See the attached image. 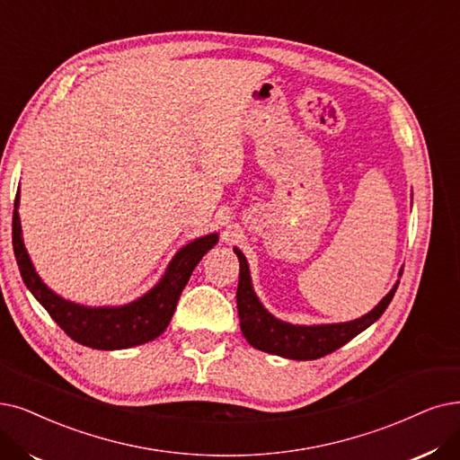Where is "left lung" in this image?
I'll list each match as a JSON object with an SVG mask.
<instances>
[{
	"label": "left lung",
	"instance_id": "obj_1",
	"mask_svg": "<svg viewBox=\"0 0 460 460\" xmlns=\"http://www.w3.org/2000/svg\"><path fill=\"white\" fill-rule=\"evenodd\" d=\"M234 251L237 259H240V281H237L235 298L243 336L252 347L261 349V351L292 360H315L334 353L336 349L343 347L347 341H351L362 330L368 328L385 314V309L389 307L398 288L396 283L394 288L377 304L376 309H372L368 315L351 323L321 326L288 324L270 315L259 302V298L254 296L245 256L242 254V251Z\"/></svg>",
	"mask_w": 460,
	"mask_h": 460
}]
</instances>
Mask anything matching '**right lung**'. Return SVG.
I'll list each match as a JSON object with an SVG mask.
<instances>
[{
	"label": "right lung",
	"mask_w": 460,
	"mask_h": 460,
	"mask_svg": "<svg viewBox=\"0 0 460 460\" xmlns=\"http://www.w3.org/2000/svg\"><path fill=\"white\" fill-rule=\"evenodd\" d=\"M16 209L18 192L13 211V249L26 287L71 340L92 349H102V351L128 349L158 338L168 328L175 314L177 300L189 283L192 270L201 261V256L217 243V234H211L182 247L175 254L162 281L137 302L122 307L92 309L71 304L43 285L24 249L21 218H18Z\"/></svg>",
	"instance_id": "1"
}]
</instances>
